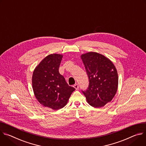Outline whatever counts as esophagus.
<instances>
[{
	"instance_id": "1",
	"label": "esophagus",
	"mask_w": 146,
	"mask_h": 146,
	"mask_svg": "<svg viewBox=\"0 0 146 146\" xmlns=\"http://www.w3.org/2000/svg\"><path fill=\"white\" fill-rule=\"evenodd\" d=\"M74 88L76 90H77V89H78V88H79V85H78V84H75V85H74Z\"/></svg>"
}]
</instances>
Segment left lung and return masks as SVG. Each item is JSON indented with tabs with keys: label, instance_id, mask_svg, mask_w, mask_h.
<instances>
[{
	"label": "left lung",
	"instance_id": "1",
	"mask_svg": "<svg viewBox=\"0 0 146 146\" xmlns=\"http://www.w3.org/2000/svg\"><path fill=\"white\" fill-rule=\"evenodd\" d=\"M88 74L89 85L82 91L88 103L95 108L104 106L115 96L118 85L117 69L106 56L96 52L80 56Z\"/></svg>",
	"mask_w": 146,
	"mask_h": 146
}]
</instances>
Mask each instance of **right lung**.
<instances>
[{"mask_svg":"<svg viewBox=\"0 0 146 146\" xmlns=\"http://www.w3.org/2000/svg\"><path fill=\"white\" fill-rule=\"evenodd\" d=\"M60 54L44 58L35 68L32 84L35 98L43 106L57 110L66 106L75 89L66 82L58 71L62 58Z\"/></svg>","mask_w":146,"mask_h":146,"instance_id":"1","label":"right lung"}]
</instances>
